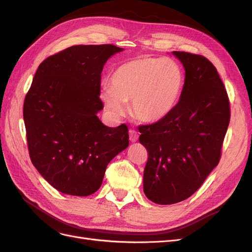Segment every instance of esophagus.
<instances>
[{
	"instance_id": "1",
	"label": "esophagus",
	"mask_w": 252,
	"mask_h": 252,
	"mask_svg": "<svg viewBox=\"0 0 252 252\" xmlns=\"http://www.w3.org/2000/svg\"><path fill=\"white\" fill-rule=\"evenodd\" d=\"M129 139H130L131 142H136L139 139V133L133 130V129H130L129 130Z\"/></svg>"
}]
</instances>
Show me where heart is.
Listing matches in <instances>:
<instances>
[{
	"instance_id": "heart-1",
	"label": "heart",
	"mask_w": 252,
	"mask_h": 252,
	"mask_svg": "<svg viewBox=\"0 0 252 252\" xmlns=\"http://www.w3.org/2000/svg\"><path fill=\"white\" fill-rule=\"evenodd\" d=\"M111 86L102 89L101 97L114 116H122L125 102L133 116L145 123L165 119L178 103L184 84L181 67L170 59L140 58L118 67Z\"/></svg>"
}]
</instances>
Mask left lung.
<instances>
[{"label":"left lung","instance_id":"8db88e82","mask_svg":"<svg viewBox=\"0 0 252 252\" xmlns=\"http://www.w3.org/2000/svg\"><path fill=\"white\" fill-rule=\"evenodd\" d=\"M185 68L179 103L165 119L139 127L148 151L144 192L170 205L199 189L219 164L230 121V104L217 68L203 56L173 51Z\"/></svg>","mask_w":252,"mask_h":252}]
</instances>
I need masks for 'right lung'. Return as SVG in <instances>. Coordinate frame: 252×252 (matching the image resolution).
Returning a JSON list of instances; mask_svg holds the SVG:
<instances>
[{
    "label": "right lung",
    "mask_w": 252,
    "mask_h": 252,
    "mask_svg": "<svg viewBox=\"0 0 252 252\" xmlns=\"http://www.w3.org/2000/svg\"><path fill=\"white\" fill-rule=\"evenodd\" d=\"M120 48L110 44L77 45L40 64L25 96L29 157L59 191L78 196L101 187L106 167L129 145L128 128L105 126L96 113L101 73Z\"/></svg>",
    "instance_id": "obj_1"
}]
</instances>
